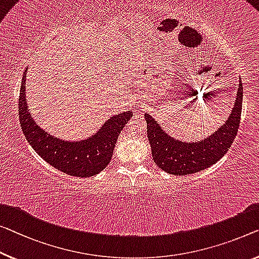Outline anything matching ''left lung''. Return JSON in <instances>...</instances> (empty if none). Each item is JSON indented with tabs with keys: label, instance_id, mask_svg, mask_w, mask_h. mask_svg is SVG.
Listing matches in <instances>:
<instances>
[{
	"label": "left lung",
	"instance_id": "obj_1",
	"mask_svg": "<svg viewBox=\"0 0 259 259\" xmlns=\"http://www.w3.org/2000/svg\"><path fill=\"white\" fill-rule=\"evenodd\" d=\"M243 84L240 79L235 103L227 121L201 141L186 142L172 137L151 115L144 114L153 161L158 167L175 176L202 171L221 159L228 151L240 128Z\"/></svg>",
	"mask_w": 259,
	"mask_h": 259
}]
</instances>
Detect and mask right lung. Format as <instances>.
Returning <instances> with one entry per match:
<instances>
[{
	"instance_id": "add662e5",
	"label": "right lung",
	"mask_w": 259,
	"mask_h": 259,
	"mask_svg": "<svg viewBox=\"0 0 259 259\" xmlns=\"http://www.w3.org/2000/svg\"><path fill=\"white\" fill-rule=\"evenodd\" d=\"M26 69L23 73L18 99L19 123L31 148L51 166L69 176L90 178L107 167L122 129L133 117V111H123L108 118L100 129L84 140L66 141L40 128L29 111L26 100Z\"/></svg>"
}]
</instances>
